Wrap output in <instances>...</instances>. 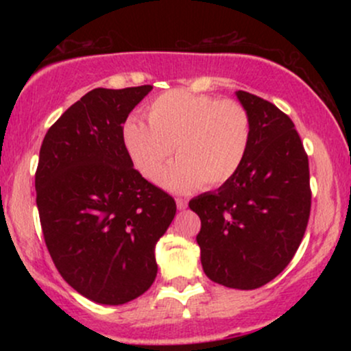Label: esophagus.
I'll use <instances>...</instances> for the list:
<instances>
[{
	"mask_svg": "<svg viewBox=\"0 0 351 351\" xmlns=\"http://www.w3.org/2000/svg\"><path fill=\"white\" fill-rule=\"evenodd\" d=\"M176 208H178L180 211H183V209L188 208V201L183 198H176Z\"/></svg>",
	"mask_w": 351,
	"mask_h": 351,
	"instance_id": "34e87169",
	"label": "esophagus"
}]
</instances>
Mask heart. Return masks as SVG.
<instances>
[{"label":"heart","mask_w":351,"mask_h":351,"mask_svg":"<svg viewBox=\"0 0 351 351\" xmlns=\"http://www.w3.org/2000/svg\"><path fill=\"white\" fill-rule=\"evenodd\" d=\"M148 122L132 117L122 128L123 147L140 175L156 181L176 147L180 160L160 180L170 191L226 184L249 152L251 115L236 100L168 90L148 106Z\"/></svg>","instance_id":"1"}]
</instances>
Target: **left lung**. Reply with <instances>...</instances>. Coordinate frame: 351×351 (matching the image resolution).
<instances>
[{
	"label": "left lung",
	"mask_w": 351,
	"mask_h": 351,
	"mask_svg": "<svg viewBox=\"0 0 351 351\" xmlns=\"http://www.w3.org/2000/svg\"><path fill=\"white\" fill-rule=\"evenodd\" d=\"M251 115L252 136L237 175L189 201L199 216L196 236L203 271L224 287L252 291L287 267L310 216L308 156L289 115L237 90Z\"/></svg>",
	"instance_id": "left-lung-1"
}]
</instances>
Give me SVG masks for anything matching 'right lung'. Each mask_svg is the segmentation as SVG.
<instances>
[{
    "label": "right lung",
    "mask_w": 351,
    "mask_h": 351,
    "mask_svg": "<svg viewBox=\"0 0 351 351\" xmlns=\"http://www.w3.org/2000/svg\"><path fill=\"white\" fill-rule=\"evenodd\" d=\"M152 86L94 88L44 136L36 204L62 279L80 295L122 305L152 287L155 244L176 215L168 193L134 168L122 125Z\"/></svg>",
    "instance_id": "right-lung-1"
}]
</instances>
